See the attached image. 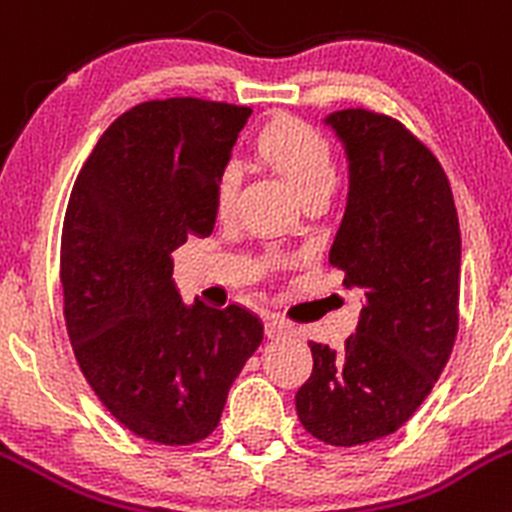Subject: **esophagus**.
Returning a JSON list of instances; mask_svg holds the SVG:
<instances>
[{"mask_svg": "<svg viewBox=\"0 0 512 512\" xmlns=\"http://www.w3.org/2000/svg\"><path fill=\"white\" fill-rule=\"evenodd\" d=\"M265 333L267 338H272V341H277V338H284V336H292L294 328L289 321H284L282 316H270L265 324Z\"/></svg>", "mask_w": 512, "mask_h": 512, "instance_id": "esophagus-1", "label": "esophagus"}]
</instances>
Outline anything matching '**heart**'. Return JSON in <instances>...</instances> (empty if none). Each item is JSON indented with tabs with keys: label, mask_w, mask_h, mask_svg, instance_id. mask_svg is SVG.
Returning <instances> with one entry per match:
<instances>
[{
	"label": "heart",
	"mask_w": 512,
	"mask_h": 512,
	"mask_svg": "<svg viewBox=\"0 0 512 512\" xmlns=\"http://www.w3.org/2000/svg\"><path fill=\"white\" fill-rule=\"evenodd\" d=\"M257 152L297 184L301 196L331 193L338 181V164L331 142L321 129L297 117H277L257 134ZM240 166H220L213 186V208L218 218L235 213L240 193Z\"/></svg>",
	"instance_id": "b5f03b06"
}]
</instances>
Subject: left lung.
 Here are the masks:
<instances>
[{"label": "left lung", "instance_id": "obj_1", "mask_svg": "<svg viewBox=\"0 0 512 512\" xmlns=\"http://www.w3.org/2000/svg\"><path fill=\"white\" fill-rule=\"evenodd\" d=\"M348 159V201L328 260L363 289L341 351L309 343L311 378L297 392L306 432L355 446L397 432L439 380L459 328L461 233L444 169L387 115L326 117Z\"/></svg>", "mask_w": 512, "mask_h": 512}]
</instances>
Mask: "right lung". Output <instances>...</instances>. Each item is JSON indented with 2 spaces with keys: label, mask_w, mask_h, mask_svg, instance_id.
Listing matches in <instances>:
<instances>
[{
  "label": "right lung",
  "mask_w": 512,
  "mask_h": 512,
  "mask_svg": "<svg viewBox=\"0 0 512 512\" xmlns=\"http://www.w3.org/2000/svg\"><path fill=\"white\" fill-rule=\"evenodd\" d=\"M250 107L152 100L117 117L80 169L61 235L63 314L85 380L137 437L196 444L262 343L245 306L181 301L171 252L211 235L213 186Z\"/></svg>",
  "instance_id": "add662e5"
}]
</instances>
